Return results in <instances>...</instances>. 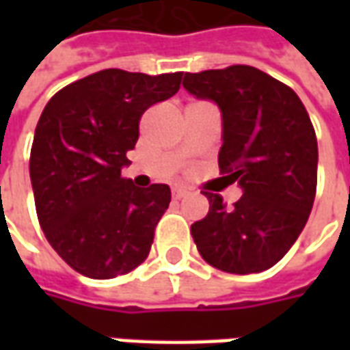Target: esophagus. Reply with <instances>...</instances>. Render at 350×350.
Masks as SVG:
<instances>
[{"label":"esophagus","mask_w":350,"mask_h":350,"mask_svg":"<svg viewBox=\"0 0 350 350\" xmlns=\"http://www.w3.org/2000/svg\"><path fill=\"white\" fill-rule=\"evenodd\" d=\"M187 193H189V191L185 189V187H172V198H174V200H180V198L185 197Z\"/></svg>","instance_id":"esophagus-1"}]
</instances>
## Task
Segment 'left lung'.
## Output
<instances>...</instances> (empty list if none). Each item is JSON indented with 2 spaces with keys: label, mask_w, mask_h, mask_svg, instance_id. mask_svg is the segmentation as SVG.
Listing matches in <instances>:
<instances>
[{
  "label": "left lung",
  "mask_w": 350,
  "mask_h": 350,
  "mask_svg": "<svg viewBox=\"0 0 350 350\" xmlns=\"http://www.w3.org/2000/svg\"><path fill=\"white\" fill-rule=\"evenodd\" d=\"M183 88L223 114L221 174L242 185L228 208L208 193L210 210L191 225L206 262L228 273L268 270L308 223L317 193V137L300 97L251 65L185 72Z\"/></svg>",
  "instance_id": "8db88e82"
}]
</instances>
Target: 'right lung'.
Wrapping results in <instances>:
<instances>
[{
	"label": "right lung",
	"instance_id": "add662e5",
	"mask_svg": "<svg viewBox=\"0 0 350 350\" xmlns=\"http://www.w3.org/2000/svg\"><path fill=\"white\" fill-rule=\"evenodd\" d=\"M183 72L105 69L62 88L35 129L29 178L42 232L82 275L112 279L150 255L170 189L123 178L148 108L172 97Z\"/></svg>",
	"mask_w": 350,
	"mask_h": 350
}]
</instances>
